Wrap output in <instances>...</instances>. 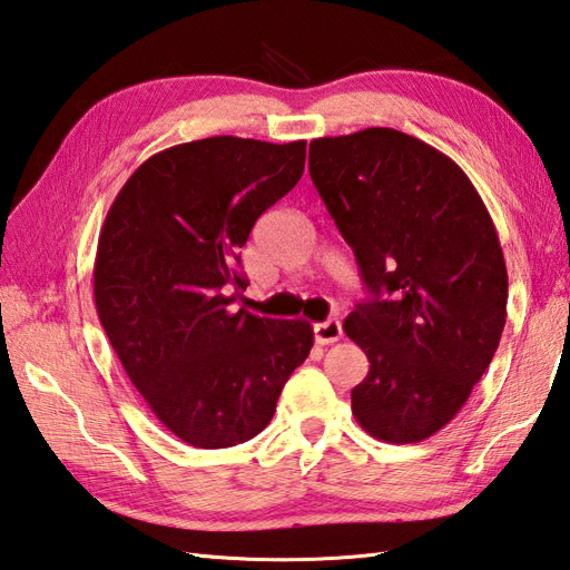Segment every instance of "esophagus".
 <instances>
[{"mask_svg":"<svg viewBox=\"0 0 570 570\" xmlns=\"http://www.w3.org/2000/svg\"><path fill=\"white\" fill-rule=\"evenodd\" d=\"M313 333H315L317 345H333V342L342 337V325L340 321H335V317H330L325 323H315Z\"/></svg>","mask_w":570,"mask_h":570,"instance_id":"34e87169","label":"esophagus"}]
</instances>
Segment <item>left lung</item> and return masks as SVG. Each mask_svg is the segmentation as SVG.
I'll use <instances>...</instances> for the list:
<instances>
[{
    "label": "left lung",
    "mask_w": 570,
    "mask_h": 570,
    "mask_svg": "<svg viewBox=\"0 0 570 570\" xmlns=\"http://www.w3.org/2000/svg\"><path fill=\"white\" fill-rule=\"evenodd\" d=\"M308 171L372 294L345 321L368 360L352 413L376 440H428L464 407L505 327L491 214L464 169L393 128L313 140Z\"/></svg>",
    "instance_id": "8db88e82"
}]
</instances>
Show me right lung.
Segmentation results:
<instances>
[{"mask_svg": "<svg viewBox=\"0 0 570 570\" xmlns=\"http://www.w3.org/2000/svg\"><path fill=\"white\" fill-rule=\"evenodd\" d=\"M306 140L216 136L145 160L106 214L95 262L99 321L163 425L198 449L253 440L306 362L313 327L228 311L240 247L296 187Z\"/></svg>", "mask_w": 570, "mask_h": 570, "instance_id": "1", "label": "right lung"}]
</instances>
